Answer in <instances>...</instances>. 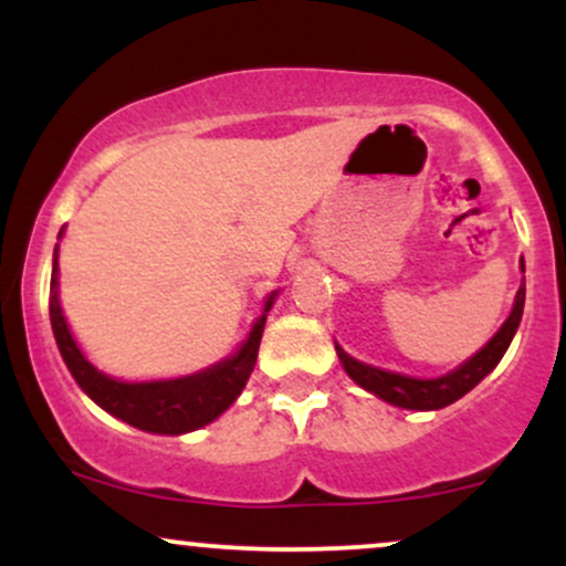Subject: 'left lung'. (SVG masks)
<instances>
[{"mask_svg": "<svg viewBox=\"0 0 566 566\" xmlns=\"http://www.w3.org/2000/svg\"><path fill=\"white\" fill-rule=\"evenodd\" d=\"M522 311H524V284L518 287L511 316L505 319L503 327L497 329V335L492 337V340L486 343L473 359L465 361L463 367H458L454 373L437 380H418V378H407V375L386 373V369L369 367V365H361V361L350 359L340 346L335 348L350 378L359 382L361 388H367V391L380 396V399L391 401V405L405 407V409H441L452 405V401H458L460 396L469 394L476 382H482L486 375L497 367V361L503 359L505 348L511 346L513 335H516L518 322H522Z\"/></svg>", "mask_w": 566, "mask_h": 566, "instance_id": "obj_1", "label": "left lung"}]
</instances>
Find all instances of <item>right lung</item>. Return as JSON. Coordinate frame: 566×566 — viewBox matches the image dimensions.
<instances>
[{"label": "right lung", "instance_id": "add662e5", "mask_svg": "<svg viewBox=\"0 0 566 566\" xmlns=\"http://www.w3.org/2000/svg\"><path fill=\"white\" fill-rule=\"evenodd\" d=\"M57 247L53 261V290H50V322H53V333L61 348L63 361H66L69 373L80 382L82 391L101 405L114 418L125 420V423L140 428V431L151 433H186L197 431V428L212 423L220 412H226L233 405L242 388L247 386L252 367H255L258 348H261L265 314L255 322L250 337L231 359L220 361L212 369L191 375V378L180 380H161V382H119L106 378L103 373L90 365L76 348L74 337L69 333V324L63 319L61 303H57ZM274 303V295L265 303V311Z\"/></svg>", "mask_w": 566, "mask_h": 566}]
</instances>
